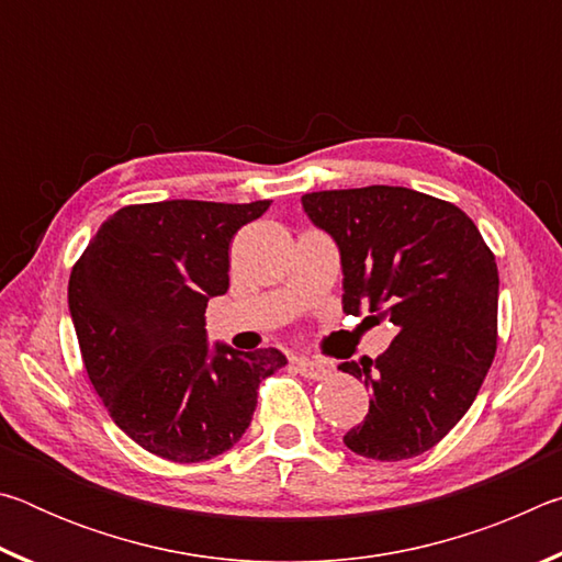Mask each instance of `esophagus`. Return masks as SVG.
<instances>
[{"label":"esophagus","mask_w":562,"mask_h":562,"mask_svg":"<svg viewBox=\"0 0 562 562\" xmlns=\"http://www.w3.org/2000/svg\"><path fill=\"white\" fill-rule=\"evenodd\" d=\"M297 372L304 379H315V382H319V379L329 376V364L317 359H297Z\"/></svg>","instance_id":"esophagus-1"}]
</instances>
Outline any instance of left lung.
Segmentation results:
<instances>
[{
	"mask_svg": "<svg viewBox=\"0 0 562 562\" xmlns=\"http://www.w3.org/2000/svg\"><path fill=\"white\" fill-rule=\"evenodd\" d=\"M302 205L339 245L347 315L367 307L398 329L382 357L339 364L372 394L347 449L414 459L461 422L496 357V255L459 205L412 188L319 190Z\"/></svg>",
	"mask_w": 562,
	"mask_h": 562,
	"instance_id": "left-lung-1",
	"label": "left lung"
}]
</instances>
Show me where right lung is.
Returning <instances> with one entry per match:
<instances>
[{
    "mask_svg": "<svg viewBox=\"0 0 562 562\" xmlns=\"http://www.w3.org/2000/svg\"><path fill=\"white\" fill-rule=\"evenodd\" d=\"M270 201L126 205L74 262L69 310L93 392L140 449L176 463L240 441L280 349L207 355V297L225 294L231 240Z\"/></svg>",
    "mask_w": 562,
    "mask_h": 562,
    "instance_id": "right-lung-1",
    "label": "right lung"
}]
</instances>
